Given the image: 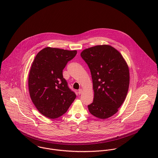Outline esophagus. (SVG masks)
Returning a JSON list of instances; mask_svg holds the SVG:
<instances>
[{"label":"esophagus","mask_w":158,"mask_h":158,"mask_svg":"<svg viewBox=\"0 0 158 158\" xmlns=\"http://www.w3.org/2000/svg\"><path fill=\"white\" fill-rule=\"evenodd\" d=\"M82 92H83V90H82V89H80L79 90H78V94H82Z\"/></svg>","instance_id":"obj_1"}]
</instances>
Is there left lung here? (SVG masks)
<instances>
[{
  "label": "left lung",
  "instance_id": "obj_1",
  "mask_svg": "<svg viewBox=\"0 0 158 158\" xmlns=\"http://www.w3.org/2000/svg\"><path fill=\"white\" fill-rule=\"evenodd\" d=\"M81 56L90 69L94 97L88 106L94 116L105 119L118 111L129 88L130 72L124 58L108 45H96L84 50Z\"/></svg>",
  "mask_w": 158,
  "mask_h": 158
}]
</instances>
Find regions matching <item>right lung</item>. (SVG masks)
Masks as SVG:
<instances>
[{
  "label": "right lung",
  "mask_w": 158,
  "mask_h": 158,
  "mask_svg": "<svg viewBox=\"0 0 158 158\" xmlns=\"http://www.w3.org/2000/svg\"><path fill=\"white\" fill-rule=\"evenodd\" d=\"M77 50L45 47L36 56L30 70L28 89L31 99L39 111L50 118L68 111L76 98L63 78V70Z\"/></svg>",
  "instance_id": "add662e5"
}]
</instances>
